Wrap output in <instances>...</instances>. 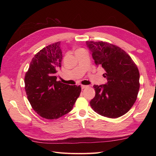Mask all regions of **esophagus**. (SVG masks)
Masks as SVG:
<instances>
[{
    "mask_svg": "<svg viewBox=\"0 0 156 156\" xmlns=\"http://www.w3.org/2000/svg\"><path fill=\"white\" fill-rule=\"evenodd\" d=\"M87 87H88V86H86V85H81V88H82V89H84V88H87Z\"/></svg>",
    "mask_w": 156,
    "mask_h": 156,
    "instance_id": "34e87169",
    "label": "esophagus"
}]
</instances>
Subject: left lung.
I'll return each instance as SVG.
<instances>
[{"mask_svg":"<svg viewBox=\"0 0 156 156\" xmlns=\"http://www.w3.org/2000/svg\"><path fill=\"white\" fill-rule=\"evenodd\" d=\"M94 62L105 69L107 83L94 85L96 95L90 101L98 114L111 119L125 115L135 103L139 90V72L126 51L105 41H87Z\"/></svg>","mask_w":156,"mask_h":156,"instance_id":"8db88e82","label":"left lung"}]
</instances>
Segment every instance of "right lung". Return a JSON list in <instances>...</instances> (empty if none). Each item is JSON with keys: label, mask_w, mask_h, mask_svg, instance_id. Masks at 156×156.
<instances>
[{"label": "right lung", "mask_w": 156, "mask_h": 156, "mask_svg": "<svg viewBox=\"0 0 156 156\" xmlns=\"http://www.w3.org/2000/svg\"><path fill=\"white\" fill-rule=\"evenodd\" d=\"M60 41L37 53L25 76V89L33 109L45 119H57L72 110L81 91L80 86L57 81L62 60Z\"/></svg>", "instance_id": "add662e5"}]
</instances>
